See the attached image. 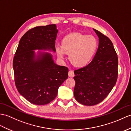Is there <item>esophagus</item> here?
<instances>
[{"mask_svg":"<svg viewBox=\"0 0 131 131\" xmlns=\"http://www.w3.org/2000/svg\"><path fill=\"white\" fill-rule=\"evenodd\" d=\"M68 75H69V77H70V78H72L74 77L75 76V74H74V71H73L72 70H70L68 72Z\"/></svg>","mask_w":131,"mask_h":131,"instance_id":"1","label":"esophagus"}]
</instances>
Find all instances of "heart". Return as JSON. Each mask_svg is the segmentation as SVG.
<instances>
[{
	"label": "heart",
	"instance_id": "b5f03b06",
	"mask_svg": "<svg viewBox=\"0 0 131 131\" xmlns=\"http://www.w3.org/2000/svg\"><path fill=\"white\" fill-rule=\"evenodd\" d=\"M98 46L96 39L93 36L74 33L66 36L62 40L61 46L57 45L56 51L60 59L69 53L70 62L75 66L85 65L92 58Z\"/></svg>",
	"mask_w": 131,
	"mask_h": 131
}]
</instances>
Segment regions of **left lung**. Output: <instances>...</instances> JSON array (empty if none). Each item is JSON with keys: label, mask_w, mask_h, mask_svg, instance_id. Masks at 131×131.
I'll use <instances>...</instances> for the list:
<instances>
[{"label": "left lung", "mask_w": 131, "mask_h": 131, "mask_svg": "<svg viewBox=\"0 0 131 131\" xmlns=\"http://www.w3.org/2000/svg\"><path fill=\"white\" fill-rule=\"evenodd\" d=\"M99 46L89 64L74 71L75 99L84 105L102 102L114 86L118 77V57L112 41L97 30Z\"/></svg>", "instance_id": "1"}]
</instances>
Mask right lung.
Here are the masks:
<instances>
[{"label": "right lung", "instance_id": "right-lung-1", "mask_svg": "<svg viewBox=\"0 0 131 131\" xmlns=\"http://www.w3.org/2000/svg\"><path fill=\"white\" fill-rule=\"evenodd\" d=\"M58 29L56 24L38 26L20 38L13 59L14 81L18 92L36 105L47 104L56 98L58 89L68 78L67 67L57 65L52 55Z\"/></svg>", "mask_w": 131, "mask_h": 131}]
</instances>
